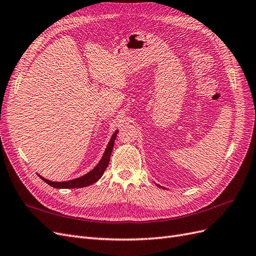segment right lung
Returning a JSON list of instances; mask_svg holds the SVG:
<instances>
[{"mask_svg": "<svg viewBox=\"0 0 256 256\" xmlns=\"http://www.w3.org/2000/svg\"><path fill=\"white\" fill-rule=\"evenodd\" d=\"M116 134H118V130H116L114 133L112 137L110 142H109L107 148L105 150V153L103 158H102L100 162L98 164V166L96 168L92 170L91 172H88L84 176L77 178V179H72L70 181H63V182H52V181H49L45 178L40 177L44 181L48 184L49 186L56 188H84L88 186H91L93 184H96V182L103 176V174L105 172V170L107 168V166L109 164V160H110V156H112V148H114V140L116 137Z\"/></svg>", "mask_w": 256, "mask_h": 256, "instance_id": "obj_1", "label": "right lung"}]
</instances>
